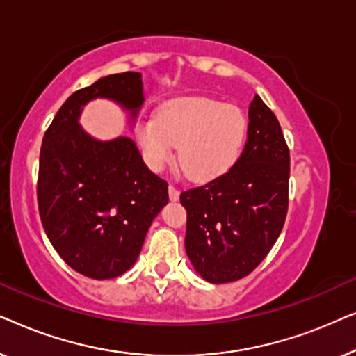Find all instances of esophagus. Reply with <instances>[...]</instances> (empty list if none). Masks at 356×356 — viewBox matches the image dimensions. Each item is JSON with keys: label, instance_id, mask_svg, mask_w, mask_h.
I'll return each instance as SVG.
<instances>
[{"label": "esophagus", "instance_id": "34e87169", "mask_svg": "<svg viewBox=\"0 0 356 356\" xmlns=\"http://www.w3.org/2000/svg\"><path fill=\"white\" fill-rule=\"evenodd\" d=\"M168 196H170V201H178L179 199V191L173 186V184H170L168 186Z\"/></svg>", "mask_w": 356, "mask_h": 356}]
</instances>
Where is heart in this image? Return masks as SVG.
<instances>
[{
	"label": "heart",
	"instance_id": "1",
	"mask_svg": "<svg viewBox=\"0 0 356 356\" xmlns=\"http://www.w3.org/2000/svg\"><path fill=\"white\" fill-rule=\"evenodd\" d=\"M145 163L162 170L175 157L189 179L211 181L225 175L241 157L248 120L240 108L206 97L170 102L157 116L144 118L136 129Z\"/></svg>",
	"mask_w": 356,
	"mask_h": 356
}]
</instances>
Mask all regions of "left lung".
I'll return each instance as SVG.
<instances>
[{
    "label": "left lung",
    "instance_id": "obj_1",
    "mask_svg": "<svg viewBox=\"0 0 356 356\" xmlns=\"http://www.w3.org/2000/svg\"><path fill=\"white\" fill-rule=\"evenodd\" d=\"M241 157L179 201L188 212L184 248L209 284L240 280L259 266L279 238L289 207L290 152L279 120L259 95L248 111Z\"/></svg>",
    "mask_w": 356,
    "mask_h": 356
}]
</instances>
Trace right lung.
<instances>
[{
	"mask_svg": "<svg viewBox=\"0 0 356 356\" xmlns=\"http://www.w3.org/2000/svg\"><path fill=\"white\" fill-rule=\"evenodd\" d=\"M113 102L133 128L144 105L140 72L100 77L67 99L43 136L38 212L48 240L79 274L108 280L134 266L168 184L145 167L133 139L102 140L79 120L92 100Z\"/></svg>",
	"mask_w": 356,
	"mask_h": 356,
	"instance_id": "obj_1",
	"label": "right lung"
}]
</instances>
